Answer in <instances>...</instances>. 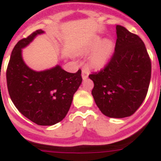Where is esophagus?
Segmentation results:
<instances>
[{"label": "esophagus", "instance_id": "obj_1", "mask_svg": "<svg viewBox=\"0 0 161 161\" xmlns=\"http://www.w3.org/2000/svg\"><path fill=\"white\" fill-rule=\"evenodd\" d=\"M88 75H89V72L87 69H83L82 70V78H83V80L87 79L88 78Z\"/></svg>", "mask_w": 161, "mask_h": 161}]
</instances>
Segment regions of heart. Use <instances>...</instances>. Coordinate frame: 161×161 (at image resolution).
Masks as SVG:
<instances>
[{"instance_id": "heart-1", "label": "heart", "mask_w": 161, "mask_h": 161, "mask_svg": "<svg viewBox=\"0 0 161 161\" xmlns=\"http://www.w3.org/2000/svg\"><path fill=\"white\" fill-rule=\"evenodd\" d=\"M114 45L111 39L96 36L91 39L82 49L83 54H89L88 63L95 70L103 69L108 64L114 53Z\"/></svg>"}]
</instances>
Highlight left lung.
<instances>
[{"mask_svg":"<svg viewBox=\"0 0 161 161\" xmlns=\"http://www.w3.org/2000/svg\"><path fill=\"white\" fill-rule=\"evenodd\" d=\"M112 59L104 69L88 76L94 83L92 95L103 114L122 119L132 115L147 94L151 63L143 41L124 26H116Z\"/></svg>","mask_w":161,"mask_h":161,"instance_id":"obj_1","label":"left lung"}]
</instances>
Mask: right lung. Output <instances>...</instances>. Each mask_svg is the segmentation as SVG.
I'll use <instances>...</instances> for the list:
<instances>
[{
    "mask_svg": "<svg viewBox=\"0 0 161 161\" xmlns=\"http://www.w3.org/2000/svg\"><path fill=\"white\" fill-rule=\"evenodd\" d=\"M44 32L37 30L16 43L6 70V82L11 101L21 114L36 125L51 126L65 118L83 79L81 70L68 73L59 64L42 71L26 65L22 49Z\"/></svg>",
    "mask_w": 161,
    "mask_h": 161,
    "instance_id": "add662e5",
    "label": "right lung"
}]
</instances>
